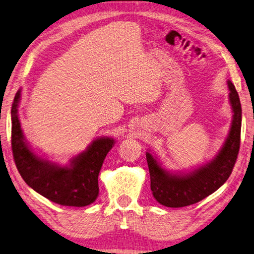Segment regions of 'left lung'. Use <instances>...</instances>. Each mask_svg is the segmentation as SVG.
<instances>
[{
    "instance_id": "obj_1",
    "label": "left lung",
    "mask_w": 254,
    "mask_h": 254,
    "mask_svg": "<svg viewBox=\"0 0 254 254\" xmlns=\"http://www.w3.org/2000/svg\"><path fill=\"white\" fill-rule=\"evenodd\" d=\"M233 120L228 138L210 163L186 174H173L161 166L150 153H146L150 175V190L156 201L167 207H183L202 201L214 193L229 179L237 162L241 139L242 109L234 84L228 81Z\"/></svg>"
}]
</instances>
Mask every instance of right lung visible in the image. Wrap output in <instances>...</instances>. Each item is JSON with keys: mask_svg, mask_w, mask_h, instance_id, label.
Segmentation results:
<instances>
[{"mask_svg": "<svg viewBox=\"0 0 254 254\" xmlns=\"http://www.w3.org/2000/svg\"><path fill=\"white\" fill-rule=\"evenodd\" d=\"M21 90L12 104V153L17 171L35 192L64 206H87L96 201L99 193L98 175L115 140L102 137L71 159L70 166H59L35 155L23 136L19 120Z\"/></svg>", "mask_w": 254, "mask_h": 254, "instance_id": "right-lung-1", "label": "right lung"}]
</instances>
